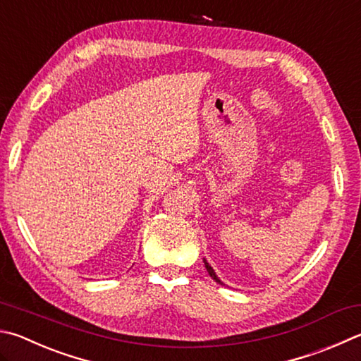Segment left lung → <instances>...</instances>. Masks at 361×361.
<instances>
[{
	"label": "left lung",
	"mask_w": 361,
	"mask_h": 361,
	"mask_svg": "<svg viewBox=\"0 0 361 361\" xmlns=\"http://www.w3.org/2000/svg\"><path fill=\"white\" fill-rule=\"evenodd\" d=\"M203 262H205V268H207V271H208V274H209V276H212V278H213V279L216 281V283H219V284H222V283H221V281H219V278H218V276H216V273L213 271V268L208 265V262H207L205 259H203Z\"/></svg>",
	"instance_id": "8db88e82"
}]
</instances>
